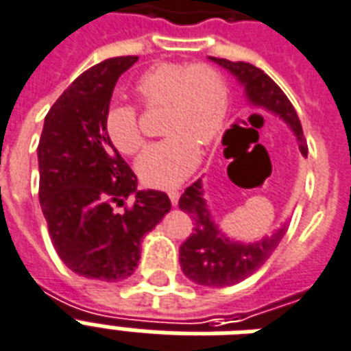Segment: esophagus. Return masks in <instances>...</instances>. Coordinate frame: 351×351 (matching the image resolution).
<instances>
[{"mask_svg": "<svg viewBox=\"0 0 351 351\" xmlns=\"http://www.w3.org/2000/svg\"><path fill=\"white\" fill-rule=\"evenodd\" d=\"M169 199H171V204L173 206H176L178 204V199H180V193H178V191H176V189H169Z\"/></svg>", "mask_w": 351, "mask_h": 351, "instance_id": "1", "label": "esophagus"}]
</instances>
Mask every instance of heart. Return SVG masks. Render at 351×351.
<instances>
[{
	"instance_id": "1",
	"label": "heart",
	"mask_w": 351,
	"mask_h": 351,
	"mask_svg": "<svg viewBox=\"0 0 351 351\" xmlns=\"http://www.w3.org/2000/svg\"><path fill=\"white\" fill-rule=\"evenodd\" d=\"M147 106L167 104L165 140L143 151L136 171L147 186L173 187L199 165V145H208L223 130L228 114V88L223 75L208 64L164 62L147 69L134 84ZM104 130L123 154H136L143 145L134 104L114 103L104 116Z\"/></svg>"
}]
</instances>
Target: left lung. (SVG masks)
<instances>
[{"label":"left lung","instance_id":"obj_1","mask_svg":"<svg viewBox=\"0 0 351 351\" xmlns=\"http://www.w3.org/2000/svg\"><path fill=\"white\" fill-rule=\"evenodd\" d=\"M210 60L234 75L241 86L245 88V95L254 108H263L287 123V127L296 136L300 152L307 156V143L298 114L282 88L269 75L248 62H232L215 57H210ZM178 206L195 221L193 234L180 247L182 272L191 282L204 287H230L252 276L271 258L287 232L285 223L272 235L254 243H241L226 237L211 217L200 178L184 191Z\"/></svg>","mask_w":351,"mask_h":351}]
</instances>
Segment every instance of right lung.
Wrapping results in <instances>:
<instances>
[{
    "instance_id": "1",
    "label": "right lung",
    "mask_w": 351,
    "mask_h": 351,
    "mask_svg": "<svg viewBox=\"0 0 351 351\" xmlns=\"http://www.w3.org/2000/svg\"><path fill=\"white\" fill-rule=\"evenodd\" d=\"M136 60L108 58L79 75L47 112L38 143V197L53 247L68 269L101 282L136 271L141 239L171 210L165 193L138 189L104 130L114 86ZM130 194L133 208L116 212Z\"/></svg>"
}]
</instances>
